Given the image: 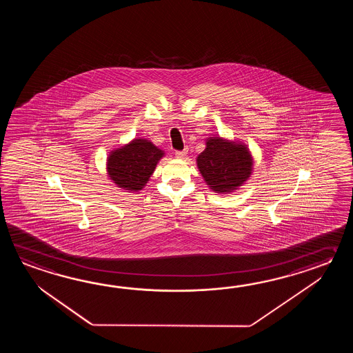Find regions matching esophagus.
Here are the masks:
<instances>
[{
	"label": "esophagus",
	"mask_w": 353,
	"mask_h": 353,
	"mask_svg": "<svg viewBox=\"0 0 353 353\" xmlns=\"http://www.w3.org/2000/svg\"><path fill=\"white\" fill-rule=\"evenodd\" d=\"M187 155V150L175 151V157L178 159H184Z\"/></svg>",
	"instance_id": "34e87169"
}]
</instances>
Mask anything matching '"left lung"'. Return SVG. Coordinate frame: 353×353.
<instances>
[{"label": "left lung", "mask_w": 353, "mask_h": 353, "mask_svg": "<svg viewBox=\"0 0 353 353\" xmlns=\"http://www.w3.org/2000/svg\"><path fill=\"white\" fill-rule=\"evenodd\" d=\"M252 157L248 146L222 137L207 139L205 149L196 158V166L207 185L227 194L239 189L252 173Z\"/></svg>", "instance_id": "8db88e82"}]
</instances>
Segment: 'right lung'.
<instances>
[{
  "mask_svg": "<svg viewBox=\"0 0 353 353\" xmlns=\"http://www.w3.org/2000/svg\"><path fill=\"white\" fill-rule=\"evenodd\" d=\"M163 157L164 151L150 140L135 139L111 151L107 159V173L117 187L139 192L146 185Z\"/></svg>",
  "mask_w": 353,
  "mask_h": 353,
  "instance_id": "right-lung-1",
  "label": "right lung"
}]
</instances>
